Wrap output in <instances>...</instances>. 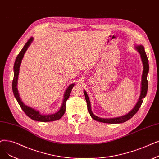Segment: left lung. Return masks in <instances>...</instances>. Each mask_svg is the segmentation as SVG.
<instances>
[{
    "label": "left lung",
    "mask_w": 159,
    "mask_h": 159,
    "mask_svg": "<svg viewBox=\"0 0 159 159\" xmlns=\"http://www.w3.org/2000/svg\"><path fill=\"white\" fill-rule=\"evenodd\" d=\"M136 49L138 51L140 54L142 61L143 64V70L142 73V82H141V91H140V95L139 97V101H137L136 104L134 107V108L130 110V111L124 116H122L121 117H117V118H99L98 116H96L94 115L91 110V104H90V101H89L88 95L86 93V91H84V95H85V99L87 102V107H88V110L92 118L98 121L99 122L102 123H121L123 122H125L130 120L131 118H133V116L138 112V110H139L140 108V106L142 105V103L143 102V99L145 98V97L146 96L147 92H148V82L147 79L148 77V74L149 72V64H148V59L147 57V55L146 54V52H145L144 50V47L143 45H136Z\"/></svg>",
    "instance_id": "1"
}]
</instances>
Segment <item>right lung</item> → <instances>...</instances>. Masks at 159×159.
Listing matches in <instances>:
<instances>
[{"instance_id": "right-lung-1", "label": "right lung", "mask_w": 159, "mask_h": 159, "mask_svg": "<svg viewBox=\"0 0 159 159\" xmlns=\"http://www.w3.org/2000/svg\"><path fill=\"white\" fill-rule=\"evenodd\" d=\"M34 38L31 37L27 42L24 45L22 50L19 53L17 57H16L14 66H13V71H14V76H13V79L12 82V89L13 94H14L15 98H16L19 105H20V108L24 111V112L26 114L27 116H29L30 118L34 121H41V122H49V121H53L60 120L61 117L63 116L66 112V102L69 98V97L70 95L71 92L72 90L73 87L75 86V84L73 83L68 86V88L66 89V90L64 93V99L62 104L61 105V107L60 110L57 113H54L52 114H48L45 115L41 114L38 110H36L30 107H28L27 105H25L23 102V101L20 99L19 94L17 90V80H18V75L19 73V67L21 64V61L23 60V58L24 57V54L26 52L27 49H28L31 43L32 42Z\"/></svg>"}]
</instances>
